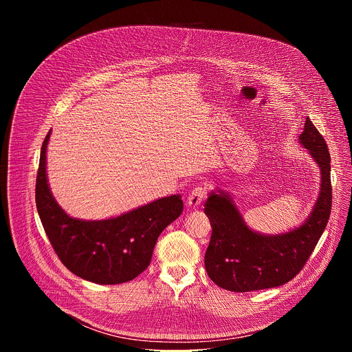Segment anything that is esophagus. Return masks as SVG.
Listing matches in <instances>:
<instances>
[{"label":"esophagus","mask_w":352,"mask_h":352,"mask_svg":"<svg viewBox=\"0 0 352 352\" xmlns=\"http://www.w3.org/2000/svg\"><path fill=\"white\" fill-rule=\"evenodd\" d=\"M208 190L205 186H196L190 190L189 196H188V208L189 209H196L200 204H202V200L205 199Z\"/></svg>","instance_id":"esophagus-1"}]
</instances>
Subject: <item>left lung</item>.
<instances>
[{
  "instance_id": "8db88e82",
  "label": "left lung",
  "mask_w": 352,
  "mask_h": 352,
  "mask_svg": "<svg viewBox=\"0 0 352 352\" xmlns=\"http://www.w3.org/2000/svg\"><path fill=\"white\" fill-rule=\"evenodd\" d=\"M298 139L309 150L322 173L318 200L302 226L278 235H263L245 224L226 192H212L205 202V213L213 230L205 267L219 287L248 292L283 285L304 269L312 255L331 210L330 153L323 136L309 118Z\"/></svg>"
}]
</instances>
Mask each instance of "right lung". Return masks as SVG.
Instances as JSON below:
<instances>
[{
    "label": "right lung",
    "instance_id": "1",
    "mask_svg": "<svg viewBox=\"0 0 352 352\" xmlns=\"http://www.w3.org/2000/svg\"><path fill=\"white\" fill-rule=\"evenodd\" d=\"M50 133L41 146L36 179V206L50 243L64 266L80 278L109 285L133 280L152 261L159 235L182 213L181 196L162 197L109 220L72 219L56 202L47 184Z\"/></svg>",
    "mask_w": 352,
    "mask_h": 352
}]
</instances>
